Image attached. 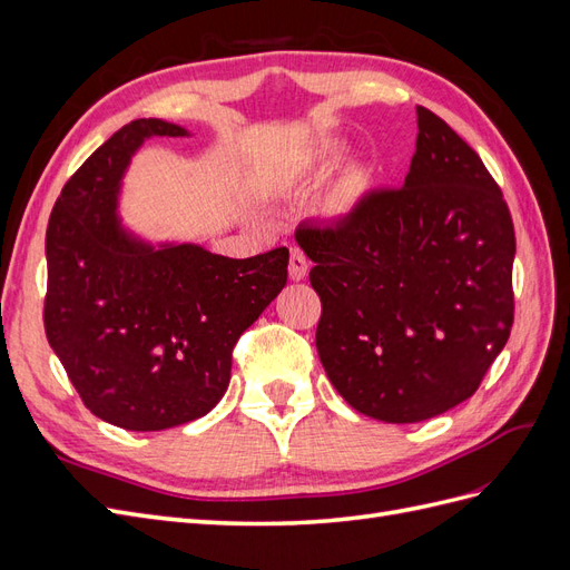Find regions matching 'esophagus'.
Masks as SVG:
<instances>
[{
  "mask_svg": "<svg viewBox=\"0 0 570 570\" xmlns=\"http://www.w3.org/2000/svg\"><path fill=\"white\" fill-rule=\"evenodd\" d=\"M308 273V258L299 247L289 249V278L292 281H304Z\"/></svg>",
  "mask_w": 570,
  "mask_h": 570,
  "instance_id": "1",
  "label": "esophagus"
}]
</instances>
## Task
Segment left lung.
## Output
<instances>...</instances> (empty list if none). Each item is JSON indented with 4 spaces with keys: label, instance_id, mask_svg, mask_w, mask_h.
I'll return each instance as SVG.
<instances>
[{
    "label": "left lung",
    "instance_id": "obj_1",
    "mask_svg": "<svg viewBox=\"0 0 570 570\" xmlns=\"http://www.w3.org/2000/svg\"><path fill=\"white\" fill-rule=\"evenodd\" d=\"M416 114L404 187L295 233L323 306L321 364L344 402L385 423H419L473 396L513 325L502 189L440 116Z\"/></svg>",
    "mask_w": 570,
    "mask_h": 570
}]
</instances>
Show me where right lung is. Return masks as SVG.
<instances>
[{
  "mask_svg": "<svg viewBox=\"0 0 570 570\" xmlns=\"http://www.w3.org/2000/svg\"><path fill=\"white\" fill-rule=\"evenodd\" d=\"M185 128L137 118L68 178L47 226L45 333L82 404L149 433L209 413L233 347L287 283V247L228 258L151 247L120 228L116 199L135 149Z\"/></svg>",
  "mask_w": 570,
  "mask_h": 570,
  "instance_id": "add662e5",
  "label": "right lung"
}]
</instances>
